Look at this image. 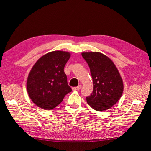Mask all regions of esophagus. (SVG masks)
<instances>
[{
  "label": "esophagus",
  "mask_w": 151,
  "mask_h": 151,
  "mask_svg": "<svg viewBox=\"0 0 151 151\" xmlns=\"http://www.w3.org/2000/svg\"><path fill=\"white\" fill-rule=\"evenodd\" d=\"M81 88H82V86L78 85V86H76V87H73L72 89H73V90H79V89Z\"/></svg>",
  "instance_id": "obj_1"
}]
</instances>
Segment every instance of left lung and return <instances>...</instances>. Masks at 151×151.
I'll use <instances>...</instances> for the list:
<instances>
[{"mask_svg":"<svg viewBox=\"0 0 151 151\" xmlns=\"http://www.w3.org/2000/svg\"><path fill=\"white\" fill-rule=\"evenodd\" d=\"M82 56L90 69L93 83V90L86 97V101L97 111L108 110L117 103L123 94L120 74L113 62L103 54L83 52Z\"/></svg>","mask_w":151,"mask_h":151,"instance_id":"obj_1","label":"left lung"}]
</instances>
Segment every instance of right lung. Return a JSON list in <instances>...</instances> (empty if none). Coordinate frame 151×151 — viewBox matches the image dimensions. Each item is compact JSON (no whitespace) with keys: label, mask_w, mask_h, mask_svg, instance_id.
<instances>
[{"label":"right lung","mask_w":151,"mask_h":151,"mask_svg":"<svg viewBox=\"0 0 151 151\" xmlns=\"http://www.w3.org/2000/svg\"><path fill=\"white\" fill-rule=\"evenodd\" d=\"M70 54L56 50L41 57L28 75L27 88L31 100L38 107L52 110L72 89L67 84L64 67Z\"/></svg>","instance_id":"right-lung-1"}]
</instances>
